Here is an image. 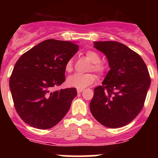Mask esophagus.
Segmentation results:
<instances>
[{"instance_id": "obj_1", "label": "esophagus", "mask_w": 158, "mask_h": 158, "mask_svg": "<svg viewBox=\"0 0 158 158\" xmlns=\"http://www.w3.org/2000/svg\"><path fill=\"white\" fill-rule=\"evenodd\" d=\"M82 91H83V89H77V92H78V93H81V92H82Z\"/></svg>"}]
</instances>
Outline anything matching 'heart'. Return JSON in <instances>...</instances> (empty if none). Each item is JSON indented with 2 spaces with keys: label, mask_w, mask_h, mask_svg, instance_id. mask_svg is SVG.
<instances>
[{
  "label": "heart",
  "mask_w": 158,
  "mask_h": 158,
  "mask_svg": "<svg viewBox=\"0 0 158 158\" xmlns=\"http://www.w3.org/2000/svg\"><path fill=\"white\" fill-rule=\"evenodd\" d=\"M86 58L93 64L92 65V68L93 71L97 73L98 74L102 75L105 71V67L100 63L101 58L100 56L97 52L94 51H88L85 53ZM66 71L70 73L73 69V61L70 59L69 61L66 63L65 66ZM95 80V75L92 73H87V74H80V73H76L74 75L69 76L66 79V84L68 86L72 88L76 89H85V87L89 86L91 84L93 83Z\"/></svg>",
  "instance_id": "b5f03b06"
}]
</instances>
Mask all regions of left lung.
<instances>
[{
	"label": "left lung",
	"mask_w": 158,
	"mask_h": 158,
	"mask_svg": "<svg viewBox=\"0 0 158 158\" xmlns=\"http://www.w3.org/2000/svg\"><path fill=\"white\" fill-rule=\"evenodd\" d=\"M94 47L106 55L110 70L102 85L94 89L90 111L104 126L121 128L142 109L151 85L148 67L137 52L121 43L98 41Z\"/></svg>",
	"instance_id": "8db88e82"
}]
</instances>
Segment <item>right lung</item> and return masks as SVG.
<instances>
[{
	"mask_svg": "<svg viewBox=\"0 0 158 158\" xmlns=\"http://www.w3.org/2000/svg\"><path fill=\"white\" fill-rule=\"evenodd\" d=\"M78 50L75 42L49 39L19 58L9 85L16 111L25 123L48 129L66 115L77 95L76 88L52 89L66 80L65 66Z\"/></svg>",
	"mask_w": 158,
	"mask_h": 158,
	"instance_id": "1",
	"label": "right lung"
}]
</instances>
